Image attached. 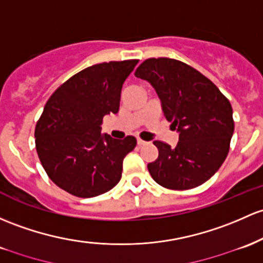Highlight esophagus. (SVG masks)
I'll return each instance as SVG.
<instances>
[{"label": "esophagus", "mask_w": 263, "mask_h": 263, "mask_svg": "<svg viewBox=\"0 0 263 263\" xmlns=\"http://www.w3.org/2000/svg\"><path fill=\"white\" fill-rule=\"evenodd\" d=\"M146 141H143V140H141V138H137V145L138 146H143V145H146Z\"/></svg>", "instance_id": "obj_1"}]
</instances>
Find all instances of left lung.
Returning <instances> with one entry per match:
<instances>
[{
    "instance_id": "8db88e82",
    "label": "left lung",
    "mask_w": 263,
    "mask_h": 263,
    "mask_svg": "<svg viewBox=\"0 0 263 263\" xmlns=\"http://www.w3.org/2000/svg\"><path fill=\"white\" fill-rule=\"evenodd\" d=\"M135 76L151 83L164 117L178 132L176 147L154 142L158 157L147 164L152 178L170 190L204 183L229 154L235 129L230 101L207 77L177 60L148 59Z\"/></svg>"
}]
</instances>
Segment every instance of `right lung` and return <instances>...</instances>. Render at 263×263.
<instances>
[{
    "instance_id": "1",
    "label": "right lung",
    "mask_w": 263,
    "mask_h": 263,
    "mask_svg": "<svg viewBox=\"0 0 263 263\" xmlns=\"http://www.w3.org/2000/svg\"><path fill=\"white\" fill-rule=\"evenodd\" d=\"M138 60L89 66L48 99L34 129L36 149L48 177L77 197H95L120 182L125 156L136 138L101 135L103 117L117 114L122 86Z\"/></svg>"
}]
</instances>
